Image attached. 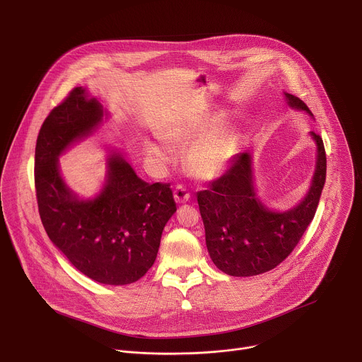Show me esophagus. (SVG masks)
Here are the masks:
<instances>
[{
	"mask_svg": "<svg viewBox=\"0 0 362 362\" xmlns=\"http://www.w3.org/2000/svg\"><path fill=\"white\" fill-rule=\"evenodd\" d=\"M173 196H175V200H176L177 203H185V202H187V200L190 199V192H189V189H187L186 186L177 185V186L175 187Z\"/></svg>",
	"mask_w": 362,
	"mask_h": 362,
	"instance_id": "obj_1",
	"label": "esophagus"
}]
</instances>
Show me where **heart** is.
I'll use <instances>...</instances> for the list:
<instances>
[{"label": "heart", "mask_w": 362, "mask_h": 362, "mask_svg": "<svg viewBox=\"0 0 362 362\" xmlns=\"http://www.w3.org/2000/svg\"><path fill=\"white\" fill-rule=\"evenodd\" d=\"M197 136V132L183 127H176L166 133V139L173 144L190 141ZM146 148L154 159L160 162H166L169 159V150L163 144H159L156 141H147ZM233 151L235 141L230 134H219L203 139L192 146L189 151V165L197 176L212 177L223 170V168L232 159Z\"/></svg>", "instance_id": "b5f03b06"}]
</instances>
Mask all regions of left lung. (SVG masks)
Returning a JSON list of instances; mask_svg holds the SVG:
<instances>
[{
    "label": "left lung",
    "instance_id": "obj_1",
    "mask_svg": "<svg viewBox=\"0 0 362 362\" xmlns=\"http://www.w3.org/2000/svg\"><path fill=\"white\" fill-rule=\"evenodd\" d=\"M289 106L313 115L296 95L285 93ZM318 160L306 197L292 211H268L257 200L252 180V158L239 153L226 172L208 190L197 192L206 246L214 264L230 276H253L276 268L299 243L313 222L327 179V153L322 137L311 133Z\"/></svg>",
    "mask_w": 362,
    "mask_h": 362
}]
</instances>
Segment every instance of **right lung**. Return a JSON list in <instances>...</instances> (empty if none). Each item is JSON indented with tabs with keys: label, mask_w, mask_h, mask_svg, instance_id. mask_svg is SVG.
Returning <instances> with one entry per match:
<instances>
[{
	"label": "right lung",
	"mask_w": 362,
	"mask_h": 362,
	"mask_svg": "<svg viewBox=\"0 0 362 362\" xmlns=\"http://www.w3.org/2000/svg\"><path fill=\"white\" fill-rule=\"evenodd\" d=\"M101 119V105L81 87L49 112L35 144V194L48 238L73 267L100 284L127 285L156 261L176 202L169 183L143 182L119 154L109 159L106 186L95 199L78 200L69 190L59 156Z\"/></svg>",
	"instance_id": "add662e5"
}]
</instances>
